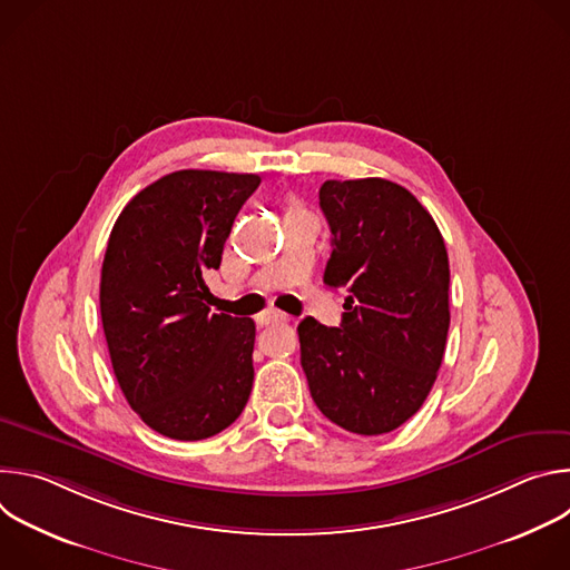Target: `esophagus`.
Instances as JSON below:
<instances>
[{"mask_svg":"<svg viewBox=\"0 0 570 570\" xmlns=\"http://www.w3.org/2000/svg\"><path fill=\"white\" fill-rule=\"evenodd\" d=\"M291 317L286 315V313H282V311H275V308H271V311H264L262 315H259V324H273V322H288Z\"/></svg>","mask_w":570,"mask_h":570,"instance_id":"1","label":"esophagus"}]
</instances>
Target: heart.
<instances>
[{
    "label": "heart",
    "instance_id": "obj_1",
    "mask_svg": "<svg viewBox=\"0 0 570 570\" xmlns=\"http://www.w3.org/2000/svg\"><path fill=\"white\" fill-rule=\"evenodd\" d=\"M293 209H297V207H293Z\"/></svg>",
    "mask_w": 570,
    "mask_h": 570
}]
</instances>
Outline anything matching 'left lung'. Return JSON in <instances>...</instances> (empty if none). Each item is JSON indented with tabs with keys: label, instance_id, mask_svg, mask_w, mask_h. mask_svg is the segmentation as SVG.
<instances>
[{
	"label": "left lung",
	"instance_id": "left-lung-1",
	"mask_svg": "<svg viewBox=\"0 0 570 570\" xmlns=\"http://www.w3.org/2000/svg\"><path fill=\"white\" fill-rule=\"evenodd\" d=\"M324 284L345 288L341 327L304 317L302 370L320 413L358 435L409 422L426 401L449 334V255L433 216L396 183L327 180Z\"/></svg>",
	"mask_w": 570,
	"mask_h": 570
}]
</instances>
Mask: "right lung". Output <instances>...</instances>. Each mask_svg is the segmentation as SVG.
<instances>
[{
    "mask_svg": "<svg viewBox=\"0 0 570 570\" xmlns=\"http://www.w3.org/2000/svg\"><path fill=\"white\" fill-rule=\"evenodd\" d=\"M262 178L185 169L119 214L101 268V322L119 387L159 435L196 442L246 409L255 322L212 313L232 223Z\"/></svg>",
    "mask_w": 570,
    "mask_h": 570,
    "instance_id": "right-lung-1",
    "label": "right lung"
}]
</instances>
